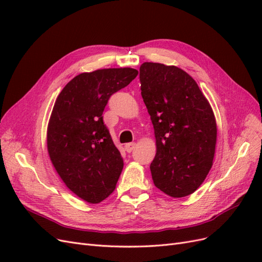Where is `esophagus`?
Instances as JSON below:
<instances>
[{
    "mask_svg": "<svg viewBox=\"0 0 262 262\" xmlns=\"http://www.w3.org/2000/svg\"><path fill=\"white\" fill-rule=\"evenodd\" d=\"M134 147H136V143H126V144L124 145V149H125L128 153H131L132 150L134 149Z\"/></svg>",
    "mask_w": 262,
    "mask_h": 262,
    "instance_id": "obj_1",
    "label": "esophagus"
}]
</instances>
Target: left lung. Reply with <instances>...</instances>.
<instances>
[{"mask_svg":"<svg viewBox=\"0 0 262 262\" xmlns=\"http://www.w3.org/2000/svg\"><path fill=\"white\" fill-rule=\"evenodd\" d=\"M141 95L154 126V185L172 198L193 193L209 173L216 144V121L193 78L173 66L144 62Z\"/></svg>","mask_w":262,"mask_h":262,"instance_id":"obj_1","label":"left lung"}]
</instances>
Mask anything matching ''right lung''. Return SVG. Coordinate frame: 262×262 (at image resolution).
Wrapping results in <instances>:
<instances>
[{"mask_svg":"<svg viewBox=\"0 0 262 262\" xmlns=\"http://www.w3.org/2000/svg\"><path fill=\"white\" fill-rule=\"evenodd\" d=\"M138 73L120 68L78 74L55 100L47 132L50 160L71 191L90 203L106 199L120 177L123 160L102 113Z\"/></svg>","mask_w":262,"mask_h":262,"instance_id":"right-lung-1","label":"right lung"}]
</instances>
